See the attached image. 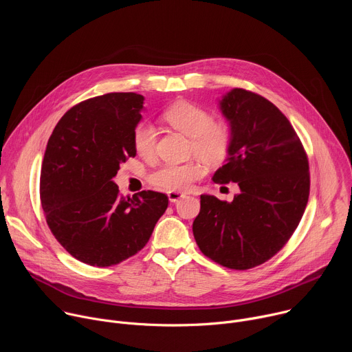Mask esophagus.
I'll return each instance as SVG.
<instances>
[{"mask_svg":"<svg viewBox=\"0 0 352 352\" xmlns=\"http://www.w3.org/2000/svg\"><path fill=\"white\" fill-rule=\"evenodd\" d=\"M167 195H168V200H170V202H173V204H175V202H178L179 199L185 197V193L177 192V190H170Z\"/></svg>","mask_w":352,"mask_h":352,"instance_id":"34e87169","label":"esophagus"}]
</instances>
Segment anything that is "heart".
<instances>
[{
  "instance_id": "1",
  "label": "heart",
  "mask_w": 352,
  "mask_h": 352,
  "mask_svg": "<svg viewBox=\"0 0 352 352\" xmlns=\"http://www.w3.org/2000/svg\"><path fill=\"white\" fill-rule=\"evenodd\" d=\"M163 116L171 126L190 138L192 155L212 164L227 159L232 142V132L227 122L214 121L210 111L185 100L170 106ZM156 140L157 129L152 122L142 121L135 126L132 143L139 156H153ZM202 160L163 164L150 174V182L168 190H186L206 174Z\"/></svg>"
}]
</instances>
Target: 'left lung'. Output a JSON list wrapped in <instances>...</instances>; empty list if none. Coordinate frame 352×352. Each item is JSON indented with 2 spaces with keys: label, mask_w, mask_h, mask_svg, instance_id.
Listing matches in <instances>:
<instances>
[{
  "label": "left lung",
  "mask_w": 352,
  "mask_h": 352,
  "mask_svg": "<svg viewBox=\"0 0 352 352\" xmlns=\"http://www.w3.org/2000/svg\"><path fill=\"white\" fill-rule=\"evenodd\" d=\"M232 142L213 181L236 182L232 202L200 196L193 236L216 263L248 270L273 258L294 234L309 197V163L287 117L267 98L232 89L220 100Z\"/></svg>",
  "instance_id": "1"
}]
</instances>
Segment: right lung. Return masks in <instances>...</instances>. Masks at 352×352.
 Segmentation results:
<instances>
[{"label":"right lung","instance_id":"right-lung-1","mask_svg":"<svg viewBox=\"0 0 352 352\" xmlns=\"http://www.w3.org/2000/svg\"><path fill=\"white\" fill-rule=\"evenodd\" d=\"M142 94L107 93L68 110L48 139L40 200L56 239L75 259L109 267L136 255L168 206L162 192L122 196L113 178L136 156Z\"/></svg>","mask_w":352,"mask_h":352}]
</instances>
